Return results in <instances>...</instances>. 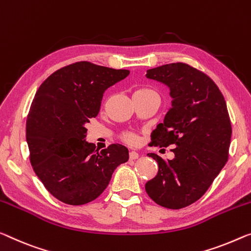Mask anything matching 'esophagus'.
I'll list each match as a JSON object with an SVG mask.
<instances>
[{
	"mask_svg": "<svg viewBox=\"0 0 251 251\" xmlns=\"http://www.w3.org/2000/svg\"><path fill=\"white\" fill-rule=\"evenodd\" d=\"M138 157H139V153L138 152H136V151H130L129 152V158H130V159L134 160V159H137Z\"/></svg>",
	"mask_w": 251,
	"mask_h": 251,
	"instance_id": "1",
	"label": "esophagus"
}]
</instances>
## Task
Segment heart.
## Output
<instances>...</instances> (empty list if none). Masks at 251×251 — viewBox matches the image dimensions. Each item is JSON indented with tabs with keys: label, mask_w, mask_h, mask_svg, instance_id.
<instances>
[{
	"label": "heart",
	"mask_w": 251,
	"mask_h": 251,
	"mask_svg": "<svg viewBox=\"0 0 251 251\" xmlns=\"http://www.w3.org/2000/svg\"><path fill=\"white\" fill-rule=\"evenodd\" d=\"M148 92H152V91L151 90H148V88H142V90L137 91L136 93H148ZM122 140L126 141V144L136 145V144H138L139 138H138V136H137L136 133L130 132V131H128V132L122 133Z\"/></svg>",
	"instance_id": "b5f03b06"
}]
</instances>
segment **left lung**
Listing matches in <instances>:
<instances>
[{"label": "left lung", "instance_id": "left-lung-1", "mask_svg": "<svg viewBox=\"0 0 251 251\" xmlns=\"http://www.w3.org/2000/svg\"><path fill=\"white\" fill-rule=\"evenodd\" d=\"M147 78L168 86L172 106L151 133V145L173 146L174 158L148 153L158 173L146 183L149 198L172 210L202 198L228 160L231 122L225 98L204 73L183 63L148 69Z\"/></svg>", "mask_w": 251, "mask_h": 251}]
</instances>
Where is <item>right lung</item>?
Returning a JSON list of instances; mask_svg holds the SVG:
<instances>
[{
	"mask_svg": "<svg viewBox=\"0 0 251 251\" xmlns=\"http://www.w3.org/2000/svg\"><path fill=\"white\" fill-rule=\"evenodd\" d=\"M129 74L78 61L52 73L38 88L25 126L30 161L59 201L92 202L109 185L114 169L128 161V148L122 145L95 150L85 140V126L99 114L104 92Z\"/></svg>",
	"mask_w": 251,
	"mask_h": 251,
	"instance_id": "1",
	"label": "right lung"
}]
</instances>
